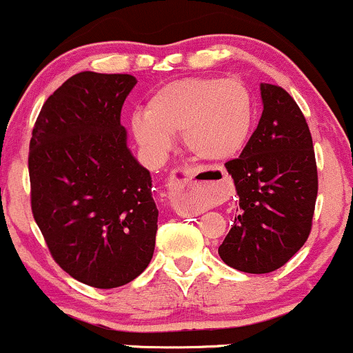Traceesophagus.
<instances>
[{
    "instance_id": "esophagus-1",
    "label": "esophagus",
    "mask_w": 353,
    "mask_h": 353,
    "mask_svg": "<svg viewBox=\"0 0 353 353\" xmlns=\"http://www.w3.org/2000/svg\"><path fill=\"white\" fill-rule=\"evenodd\" d=\"M207 175H208V173L203 168H195V170H192L188 175H185L183 178H178L175 183H187V181H195V183H205ZM175 190H176V188H175Z\"/></svg>"
}]
</instances>
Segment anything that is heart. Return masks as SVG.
Listing matches in <instances>:
<instances>
[{
  "mask_svg": "<svg viewBox=\"0 0 353 353\" xmlns=\"http://www.w3.org/2000/svg\"><path fill=\"white\" fill-rule=\"evenodd\" d=\"M254 101L237 79L188 77L158 89L146 114H134L131 131L150 154L161 157L181 132L195 158L222 161L239 153L251 134Z\"/></svg>",
  "mask_w": 353,
  "mask_h": 353,
  "instance_id": "obj_1",
  "label": "heart"
}]
</instances>
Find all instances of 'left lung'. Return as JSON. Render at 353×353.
<instances>
[{
	"instance_id": "8db88e82",
	"label": "left lung",
	"mask_w": 353,
	"mask_h": 353,
	"mask_svg": "<svg viewBox=\"0 0 353 353\" xmlns=\"http://www.w3.org/2000/svg\"><path fill=\"white\" fill-rule=\"evenodd\" d=\"M263 114L241 157L225 163L241 214L219 248L227 266L251 274L276 271L312 230L318 173L312 132L279 85L261 84Z\"/></svg>"
}]
</instances>
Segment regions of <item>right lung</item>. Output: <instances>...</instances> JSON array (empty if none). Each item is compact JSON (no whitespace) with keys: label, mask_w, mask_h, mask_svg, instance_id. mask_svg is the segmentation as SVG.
Instances as JSON below:
<instances>
[{"label":"right lung","mask_w":353,"mask_h":353,"mask_svg":"<svg viewBox=\"0 0 353 353\" xmlns=\"http://www.w3.org/2000/svg\"><path fill=\"white\" fill-rule=\"evenodd\" d=\"M136 82L130 74L72 75L45 101L30 141L32 212L48 251L99 290L138 278L157 241L151 175L121 126Z\"/></svg>","instance_id":"obj_1"}]
</instances>
